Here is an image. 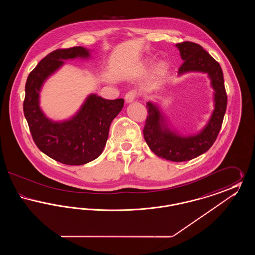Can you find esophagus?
<instances>
[{
  "label": "esophagus",
  "mask_w": 255,
  "mask_h": 255,
  "mask_svg": "<svg viewBox=\"0 0 255 255\" xmlns=\"http://www.w3.org/2000/svg\"><path fill=\"white\" fill-rule=\"evenodd\" d=\"M137 96V94H136V92L135 91H129L126 95H125V100H126V102L127 103H131V102H133V100L135 99V97Z\"/></svg>",
  "instance_id": "esophagus-1"
}]
</instances>
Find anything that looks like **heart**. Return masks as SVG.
I'll return each mask as SVG.
<instances>
[{
	"instance_id": "heart-1",
	"label": "heart",
	"mask_w": 255,
	"mask_h": 255,
	"mask_svg": "<svg viewBox=\"0 0 255 255\" xmlns=\"http://www.w3.org/2000/svg\"><path fill=\"white\" fill-rule=\"evenodd\" d=\"M158 73H162V72L164 71V65H163V64H160V65L158 66Z\"/></svg>"
}]
</instances>
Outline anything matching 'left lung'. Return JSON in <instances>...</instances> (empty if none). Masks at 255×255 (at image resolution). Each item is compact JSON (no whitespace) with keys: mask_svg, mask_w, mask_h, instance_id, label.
Listing matches in <instances>:
<instances>
[{"mask_svg":"<svg viewBox=\"0 0 255 255\" xmlns=\"http://www.w3.org/2000/svg\"><path fill=\"white\" fill-rule=\"evenodd\" d=\"M176 47L180 49L183 60L179 74L188 72L207 73L215 91V109L210 121L201 133L187 137L170 131L165 127L157 106L151 102L147 103L148 116L143 128L146 143L159 158L180 162L206 153L215 142L227 109L228 97L220 64L202 46L186 41L177 44Z\"/></svg>","mask_w":255,"mask_h":255,"instance_id":"left-lung-1","label":"left lung"}]
</instances>
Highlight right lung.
<instances>
[{"instance_id":"1","label":"right lung","mask_w":255,"mask_h":255,"mask_svg":"<svg viewBox=\"0 0 255 255\" xmlns=\"http://www.w3.org/2000/svg\"><path fill=\"white\" fill-rule=\"evenodd\" d=\"M89 55L82 47L55 49L38 63L25 83L24 115L35 144L49 158L68 165H82L100 156L111 122L124 103L122 98L109 100L92 95L71 121L51 122L42 113L39 92L44 81L60 68L63 60Z\"/></svg>"}]
</instances>
